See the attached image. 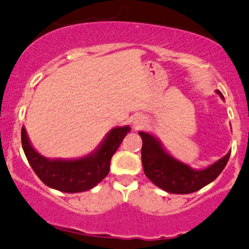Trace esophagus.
<instances>
[{"mask_svg":"<svg viewBox=\"0 0 249 249\" xmlns=\"http://www.w3.org/2000/svg\"><path fill=\"white\" fill-rule=\"evenodd\" d=\"M132 124L135 129H140V128H142L143 124H145V120H143V117L141 116H135L134 119H133Z\"/></svg>","mask_w":249,"mask_h":249,"instance_id":"1","label":"esophagus"}]
</instances>
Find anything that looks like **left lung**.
I'll list each match as a JSON object with an SVG mask.
<instances>
[{
	"mask_svg": "<svg viewBox=\"0 0 249 249\" xmlns=\"http://www.w3.org/2000/svg\"><path fill=\"white\" fill-rule=\"evenodd\" d=\"M216 92L224 100L220 90ZM139 135L142 139L141 159L146 177L158 188L170 194H191L204 188L220 176L231 157V152H228L210 166L195 170L171 156L151 133L139 132Z\"/></svg>",
	"mask_w": 249,
	"mask_h": 249,
	"instance_id": "1",
	"label": "left lung"
}]
</instances>
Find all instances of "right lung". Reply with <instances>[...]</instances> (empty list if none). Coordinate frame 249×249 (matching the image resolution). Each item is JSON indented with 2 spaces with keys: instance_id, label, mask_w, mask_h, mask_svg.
Instances as JSON below:
<instances>
[{
  "instance_id": "obj_1",
  "label": "right lung",
  "mask_w": 249,
  "mask_h": 249,
  "mask_svg": "<svg viewBox=\"0 0 249 249\" xmlns=\"http://www.w3.org/2000/svg\"><path fill=\"white\" fill-rule=\"evenodd\" d=\"M129 132V125L113 128L95 151L78 159H49L41 156L32 146L25 127L21 129V141L29 165L45 185L76 194L92 189L107 177L111 157Z\"/></svg>"
}]
</instances>
